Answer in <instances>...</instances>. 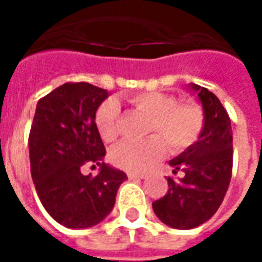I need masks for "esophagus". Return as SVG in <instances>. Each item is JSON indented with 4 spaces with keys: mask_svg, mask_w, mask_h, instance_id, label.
<instances>
[{
    "mask_svg": "<svg viewBox=\"0 0 262 262\" xmlns=\"http://www.w3.org/2000/svg\"><path fill=\"white\" fill-rule=\"evenodd\" d=\"M127 177H129V180H144L147 176L139 174V172H127Z\"/></svg>",
    "mask_w": 262,
    "mask_h": 262,
    "instance_id": "obj_1",
    "label": "esophagus"
}]
</instances>
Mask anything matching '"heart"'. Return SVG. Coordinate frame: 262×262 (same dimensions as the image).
I'll use <instances>...</instances> for the list:
<instances>
[{
	"label": "heart",
	"mask_w": 262,
	"mask_h": 262,
	"mask_svg": "<svg viewBox=\"0 0 262 262\" xmlns=\"http://www.w3.org/2000/svg\"><path fill=\"white\" fill-rule=\"evenodd\" d=\"M130 103L150 118L148 133H157L146 140H125L112 150L111 160L122 170L143 172L159 161L165 151H180L191 146L201 135L205 123L203 109L193 101L177 102L164 92H142L130 98ZM95 125L105 142H115L120 132L119 105L116 101L102 103L95 115Z\"/></svg>",
	"instance_id": "b5f03b06"
}]
</instances>
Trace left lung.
Masks as SVG:
<instances>
[{
  "instance_id": "left-lung-1",
  "label": "left lung",
  "mask_w": 262,
  "mask_h": 262,
  "mask_svg": "<svg viewBox=\"0 0 262 262\" xmlns=\"http://www.w3.org/2000/svg\"><path fill=\"white\" fill-rule=\"evenodd\" d=\"M202 105L205 123L198 140L168 163L181 178L168 177V192L153 202L164 225L188 230L208 222L219 209L230 184L233 168V132L230 118L219 98L206 88L189 84Z\"/></svg>"
}]
</instances>
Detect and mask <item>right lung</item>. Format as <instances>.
<instances>
[{
    "instance_id": "1",
    "label": "right lung",
    "mask_w": 262,
    "mask_h": 262,
    "mask_svg": "<svg viewBox=\"0 0 262 262\" xmlns=\"http://www.w3.org/2000/svg\"><path fill=\"white\" fill-rule=\"evenodd\" d=\"M109 97L88 82H67L42 98L29 135L31 174L37 196L57 223L88 229L114 209L123 171L102 163V139L95 125L99 105ZM97 162V176H84L82 165Z\"/></svg>"
}]
</instances>
